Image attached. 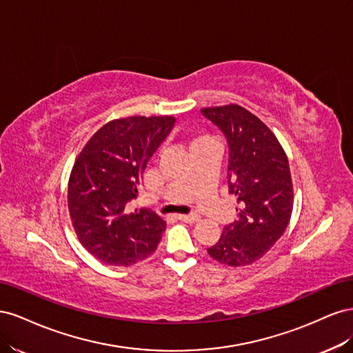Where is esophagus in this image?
Instances as JSON below:
<instances>
[{
  "label": "esophagus",
  "instance_id": "1",
  "mask_svg": "<svg viewBox=\"0 0 353 353\" xmlns=\"http://www.w3.org/2000/svg\"><path fill=\"white\" fill-rule=\"evenodd\" d=\"M179 221L183 222H187V223H194L200 219V216L197 215V213H190V215H178L176 216Z\"/></svg>",
  "mask_w": 353,
  "mask_h": 353
}]
</instances>
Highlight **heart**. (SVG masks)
<instances>
[{
  "instance_id": "obj_1",
  "label": "heart",
  "mask_w": 353,
  "mask_h": 353,
  "mask_svg": "<svg viewBox=\"0 0 353 353\" xmlns=\"http://www.w3.org/2000/svg\"><path fill=\"white\" fill-rule=\"evenodd\" d=\"M205 141H213V140H212L210 137H208V135H201V137H197V138H196L193 144H197V143H205Z\"/></svg>"
}]
</instances>
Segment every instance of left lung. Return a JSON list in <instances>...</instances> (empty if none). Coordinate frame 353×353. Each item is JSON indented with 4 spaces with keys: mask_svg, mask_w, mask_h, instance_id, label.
I'll return each instance as SVG.
<instances>
[{
    "mask_svg": "<svg viewBox=\"0 0 353 353\" xmlns=\"http://www.w3.org/2000/svg\"><path fill=\"white\" fill-rule=\"evenodd\" d=\"M200 112L227 138L228 191L240 205V219L223 228L208 253L228 266L250 265L279 241L290 221L293 184L288 160L270 128L241 105Z\"/></svg>",
    "mask_w": 353,
    "mask_h": 353,
    "instance_id": "8db88e82",
    "label": "left lung"
}]
</instances>
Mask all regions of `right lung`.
<instances>
[{"mask_svg":"<svg viewBox=\"0 0 353 353\" xmlns=\"http://www.w3.org/2000/svg\"><path fill=\"white\" fill-rule=\"evenodd\" d=\"M172 116H131L105 123L82 148L68 187L74 232L95 259L130 266L148 258L162 239L165 221L141 209L128 212L141 175L172 131Z\"/></svg>","mask_w":353,"mask_h":353,"instance_id":"1","label":"right lung"}]
</instances>
